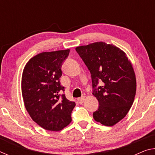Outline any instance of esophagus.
I'll return each mask as SVG.
<instances>
[{"label": "esophagus", "instance_id": "1", "mask_svg": "<svg viewBox=\"0 0 155 155\" xmlns=\"http://www.w3.org/2000/svg\"><path fill=\"white\" fill-rule=\"evenodd\" d=\"M85 100V96H82V97H81V98H78V103H79V104H83Z\"/></svg>", "mask_w": 155, "mask_h": 155}]
</instances>
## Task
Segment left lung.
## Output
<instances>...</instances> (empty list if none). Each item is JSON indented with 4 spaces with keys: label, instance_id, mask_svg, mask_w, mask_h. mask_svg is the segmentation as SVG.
<instances>
[{
    "label": "left lung",
    "instance_id": "1",
    "mask_svg": "<svg viewBox=\"0 0 155 155\" xmlns=\"http://www.w3.org/2000/svg\"><path fill=\"white\" fill-rule=\"evenodd\" d=\"M76 51L90 71L92 94L99 103L94 119L112 127L127 115L135 99L137 85L130 61L122 50L103 41L78 46ZM100 81L103 86L96 88Z\"/></svg>",
    "mask_w": 155,
    "mask_h": 155
}]
</instances>
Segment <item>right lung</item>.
<instances>
[{"label":"right lung","instance_id":"add662e5","mask_svg":"<svg viewBox=\"0 0 155 155\" xmlns=\"http://www.w3.org/2000/svg\"><path fill=\"white\" fill-rule=\"evenodd\" d=\"M70 49L44 52L32 57L25 65L22 75V94L25 108L34 122L45 130H61L72 121L76 104L70 101L59 78L62 63Z\"/></svg>","mask_w":155,"mask_h":155}]
</instances>
